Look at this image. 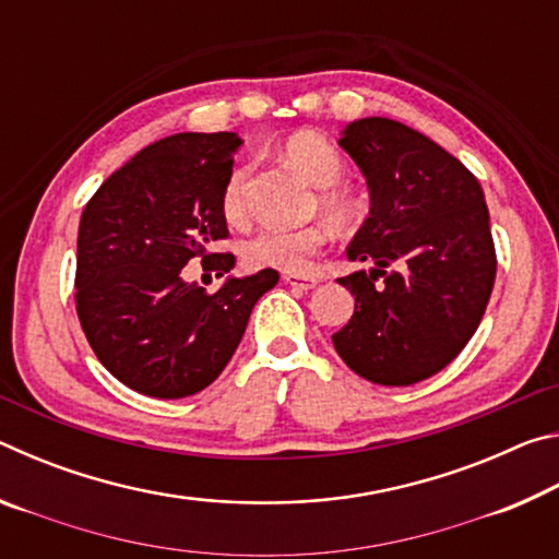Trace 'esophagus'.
I'll use <instances>...</instances> for the list:
<instances>
[{
	"mask_svg": "<svg viewBox=\"0 0 559 559\" xmlns=\"http://www.w3.org/2000/svg\"><path fill=\"white\" fill-rule=\"evenodd\" d=\"M283 281H286L288 286L300 288V290H310L320 283L318 276H308V273H283Z\"/></svg>",
	"mask_w": 559,
	"mask_h": 559,
	"instance_id": "1",
	"label": "esophagus"
}]
</instances>
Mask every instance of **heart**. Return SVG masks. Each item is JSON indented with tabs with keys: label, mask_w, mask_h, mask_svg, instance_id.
I'll list each match as a JSON object with an SVG mask.
<instances>
[{
	"label": "heart",
	"mask_w": 559,
	"mask_h": 559,
	"mask_svg": "<svg viewBox=\"0 0 559 559\" xmlns=\"http://www.w3.org/2000/svg\"><path fill=\"white\" fill-rule=\"evenodd\" d=\"M281 153L302 177H308L316 187H323L318 194V204L330 222L347 226L357 219L362 206L347 187L337 185L345 177L347 163L330 140L313 130H300L286 138ZM249 175V165L234 167L222 189V214L234 226H241L249 219V192H246ZM325 243L328 231L318 224L302 226V229H263L246 241L243 259L251 269L306 273Z\"/></svg>",
	"instance_id": "b5f03b06"
}]
</instances>
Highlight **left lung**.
Wrapping results in <instances>:
<instances>
[{
    "label": "left lung",
    "instance_id": "8db88e82",
    "mask_svg": "<svg viewBox=\"0 0 559 559\" xmlns=\"http://www.w3.org/2000/svg\"><path fill=\"white\" fill-rule=\"evenodd\" d=\"M340 145L362 169L372 200L347 259L377 269L337 278L353 290L355 313L333 345L365 380L416 384L459 357L493 293L498 261L484 189L441 145L390 118L349 122Z\"/></svg>",
    "mask_w": 559,
    "mask_h": 559
}]
</instances>
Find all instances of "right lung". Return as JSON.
<instances>
[{
	"label": "right lung",
	"mask_w": 559,
	"mask_h": 559,
	"mask_svg": "<svg viewBox=\"0 0 559 559\" xmlns=\"http://www.w3.org/2000/svg\"><path fill=\"white\" fill-rule=\"evenodd\" d=\"M236 132H177L116 169L81 214L75 313L103 367L130 390L182 400L210 386L239 347L257 300L278 271L229 278L216 293L185 281L202 259L224 276L234 253L222 189Z\"/></svg>",
	"instance_id": "right-lung-1"
}]
</instances>
